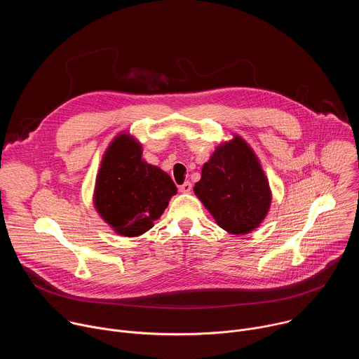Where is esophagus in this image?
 I'll return each instance as SVG.
<instances>
[{
  "label": "esophagus",
  "instance_id": "esophagus-1",
  "mask_svg": "<svg viewBox=\"0 0 359 359\" xmlns=\"http://www.w3.org/2000/svg\"><path fill=\"white\" fill-rule=\"evenodd\" d=\"M179 190H180L182 193H190V191H191V183H190V182L183 183L182 186H179Z\"/></svg>",
  "mask_w": 359,
  "mask_h": 359
}]
</instances>
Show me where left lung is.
<instances>
[{"label": "left lung", "instance_id": "obj_1", "mask_svg": "<svg viewBox=\"0 0 359 359\" xmlns=\"http://www.w3.org/2000/svg\"><path fill=\"white\" fill-rule=\"evenodd\" d=\"M216 223L230 234L257 229L271 206V189L259 158L238 135L220 143L193 187Z\"/></svg>", "mask_w": 359, "mask_h": 359}]
</instances>
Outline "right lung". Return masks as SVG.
Segmentation results:
<instances>
[{"label":"right lung","instance_id":"1","mask_svg":"<svg viewBox=\"0 0 359 359\" xmlns=\"http://www.w3.org/2000/svg\"><path fill=\"white\" fill-rule=\"evenodd\" d=\"M176 193L170 176L144 162L142 144L122 132L102 158L93 206L116 234L137 237L153 227Z\"/></svg>","mask_w":359,"mask_h":359}]
</instances>
